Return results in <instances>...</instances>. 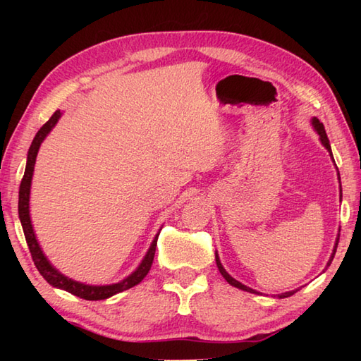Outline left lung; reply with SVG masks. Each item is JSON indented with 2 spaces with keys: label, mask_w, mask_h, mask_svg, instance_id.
<instances>
[{
  "label": "left lung",
  "mask_w": 361,
  "mask_h": 361,
  "mask_svg": "<svg viewBox=\"0 0 361 361\" xmlns=\"http://www.w3.org/2000/svg\"><path fill=\"white\" fill-rule=\"evenodd\" d=\"M312 124H313V127L317 128V132H318V135L321 136V142L324 144V147L331 152V155H332V150H331V144H329V140H327V135H326V130H324V126H323V122H319L317 118H313L312 119ZM338 240H340V235H338V239H336V243H335V250H334V255H332V257H331V260H329V264L332 262V259H334V256H335V251H336V247H338ZM216 262H217V267H219V271L221 273V276H224V278L226 279V282L228 283H231L233 287H237V288H240V290H245V291H250V293H256L255 290L252 288H250V287H247V286H243V283H240L239 281H235L234 278H231V276H229L226 271H225V268L221 267V264H220V260H219V256H216ZM293 293H296V291H287V293H282V295H279V298H288V296H291Z\"/></svg>",
  "instance_id": "8db88e82"
}]
</instances>
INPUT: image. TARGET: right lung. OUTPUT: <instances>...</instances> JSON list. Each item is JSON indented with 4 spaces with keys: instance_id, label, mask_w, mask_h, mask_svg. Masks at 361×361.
Segmentation results:
<instances>
[{
    "instance_id": "add662e5",
    "label": "right lung",
    "mask_w": 361,
    "mask_h": 361,
    "mask_svg": "<svg viewBox=\"0 0 361 361\" xmlns=\"http://www.w3.org/2000/svg\"><path fill=\"white\" fill-rule=\"evenodd\" d=\"M60 118V110H57L56 113L52 114L49 118V121L43 124V127L38 130L32 144H30L29 152H27V163H26V171L25 175H23L21 185H20V195H18V216L21 220V226L23 231H25V237L27 242V247L30 251V256H32L34 264L37 267V270L40 271V274L43 278L48 281L52 287L62 288L70 291V293L79 296L82 299H87V301H99V299H106L116 293H121V291L132 288L135 286H137L144 278L145 274L149 273L153 257H155V251H157V242H158V235L155 237V240L152 242V247L149 248L147 255H145L144 260L141 262V265L137 267V270L135 273H132L128 276L127 279L121 281L118 283H113V286H85V283L75 282L73 279H68L66 276H63L62 273H59L56 268H54L48 259L44 257L42 248L38 247V242L35 239L34 229L32 225H30V217H29V192H30V181H32V173H34V164H35V158L38 149H40V144L43 142V140L51 132V128L57 124V121Z\"/></svg>"
}]
</instances>
